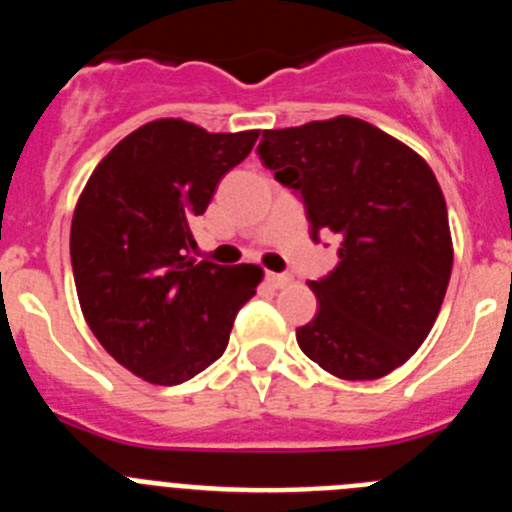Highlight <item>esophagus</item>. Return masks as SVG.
<instances>
[{
	"label": "esophagus",
	"mask_w": 512,
	"mask_h": 512,
	"mask_svg": "<svg viewBox=\"0 0 512 512\" xmlns=\"http://www.w3.org/2000/svg\"><path fill=\"white\" fill-rule=\"evenodd\" d=\"M266 282H269L271 287L282 289L292 282V277H289V274H274V271H269V274H266Z\"/></svg>",
	"instance_id": "1"
}]
</instances>
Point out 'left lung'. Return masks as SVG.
I'll list each match as a JSON object with an SVG mask.
<instances>
[{
	"mask_svg": "<svg viewBox=\"0 0 512 512\" xmlns=\"http://www.w3.org/2000/svg\"><path fill=\"white\" fill-rule=\"evenodd\" d=\"M259 156L305 202L310 233L336 235L338 266L310 282L318 315L297 343L338 379H379L428 338L454 266L436 174L402 140L338 115L264 130Z\"/></svg>",
	"mask_w": 512,
	"mask_h": 512,
	"instance_id": "obj_1",
	"label": "left lung"
}]
</instances>
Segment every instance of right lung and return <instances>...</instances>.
Masks as SVG:
<instances>
[{
  "mask_svg": "<svg viewBox=\"0 0 512 512\" xmlns=\"http://www.w3.org/2000/svg\"><path fill=\"white\" fill-rule=\"evenodd\" d=\"M259 130L207 133L161 117L117 143L79 194L71 266L84 320L135 377L171 387L228 346L233 320L264 269L194 261L192 223Z\"/></svg>",
  "mask_w": 512,
  "mask_h": 512,
  "instance_id": "1",
  "label": "right lung"
}]
</instances>
